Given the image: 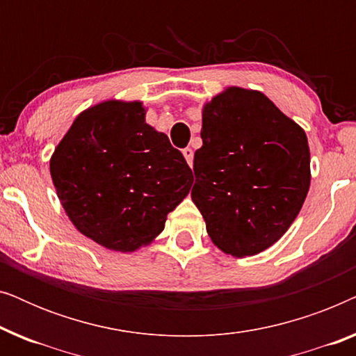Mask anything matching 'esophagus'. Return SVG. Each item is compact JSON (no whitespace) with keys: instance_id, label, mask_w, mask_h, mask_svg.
<instances>
[{"instance_id":"obj_1","label":"esophagus","mask_w":356,"mask_h":356,"mask_svg":"<svg viewBox=\"0 0 356 356\" xmlns=\"http://www.w3.org/2000/svg\"><path fill=\"white\" fill-rule=\"evenodd\" d=\"M183 155H184V159H186V162H188L189 167H193V157H194L193 149H189V147L183 149Z\"/></svg>"}]
</instances>
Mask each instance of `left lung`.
Masks as SVG:
<instances>
[{
    "instance_id": "left-lung-1",
    "label": "left lung",
    "mask_w": 356,
    "mask_h": 356,
    "mask_svg": "<svg viewBox=\"0 0 356 356\" xmlns=\"http://www.w3.org/2000/svg\"><path fill=\"white\" fill-rule=\"evenodd\" d=\"M191 199L212 241L228 254H257L298 216L309 189L305 131L264 94L230 87L202 111Z\"/></svg>"
}]
</instances>
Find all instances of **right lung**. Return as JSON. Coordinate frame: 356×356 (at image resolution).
<instances>
[{
    "instance_id": "obj_1",
    "label": "right lung",
    "mask_w": 356,
    "mask_h": 356,
    "mask_svg": "<svg viewBox=\"0 0 356 356\" xmlns=\"http://www.w3.org/2000/svg\"><path fill=\"white\" fill-rule=\"evenodd\" d=\"M140 102H104L77 116L53 154L58 197L77 230L115 251H134L163 230L193 173Z\"/></svg>"
}]
</instances>
